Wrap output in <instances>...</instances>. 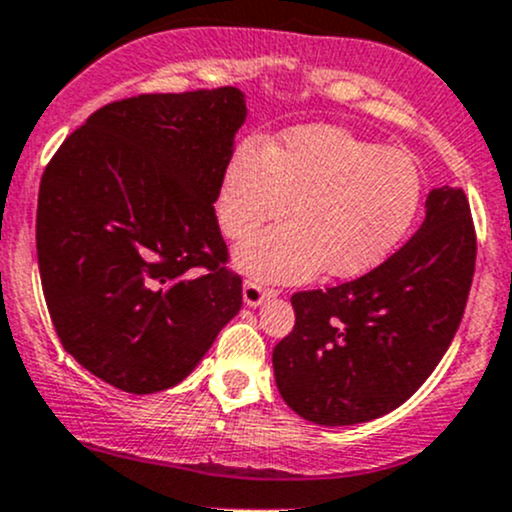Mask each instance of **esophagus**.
Segmentation results:
<instances>
[{"label": "esophagus", "instance_id": "1", "mask_svg": "<svg viewBox=\"0 0 512 512\" xmlns=\"http://www.w3.org/2000/svg\"><path fill=\"white\" fill-rule=\"evenodd\" d=\"M274 294H277L274 289L262 287L255 279H245V284H242V299H245L247 306H260L262 301L267 297H274Z\"/></svg>", "mask_w": 512, "mask_h": 512}]
</instances>
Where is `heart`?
I'll use <instances>...</instances> for the list:
<instances>
[{"instance_id": "heart-1", "label": "heart", "mask_w": 512, "mask_h": 512, "mask_svg": "<svg viewBox=\"0 0 512 512\" xmlns=\"http://www.w3.org/2000/svg\"><path fill=\"white\" fill-rule=\"evenodd\" d=\"M422 188L412 154L341 127L309 125L272 147L242 139L225 164L215 213L228 238H245L292 208L297 220L252 235L235 252L255 277L299 282L321 267L331 277H358L400 245Z\"/></svg>"}]
</instances>
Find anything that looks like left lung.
I'll return each instance as SVG.
<instances>
[{"label":"left lung","instance_id":"8db88e82","mask_svg":"<svg viewBox=\"0 0 512 512\" xmlns=\"http://www.w3.org/2000/svg\"><path fill=\"white\" fill-rule=\"evenodd\" d=\"M473 267L469 198L461 188H434L424 223L383 265L294 294L297 321L272 353L279 395L299 417L326 427L400 407L454 341Z\"/></svg>","mask_w":512,"mask_h":512}]
</instances>
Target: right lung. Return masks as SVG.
<instances>
[{"label": "right lung", "instance_id": "right-lung-1", "mask_svg": "<svg viewBox=\"0 0 512 512\" xmlns=\"http://www.w3.org/2000/svg\"><path fill=\"white\" fill-rule=\"evenodd\" d=\"M238 88L154 93L100 107L41 176L36 255L63 348L134 395L186 378L242 306L215 198Z\"/></svg>", "mask_w": 512, "mask_h": 512}]
</instances>
